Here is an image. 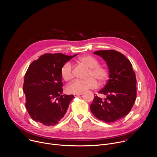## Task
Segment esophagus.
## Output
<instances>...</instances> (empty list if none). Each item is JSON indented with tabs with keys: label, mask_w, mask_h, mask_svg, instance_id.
Instances as JSON below:
<instances>
[{
	"label": "esophagus",
	"mask_w": 157,
	"mask_h": 157,
	"mask_svg": "<svg viewBox=\"0 0 157 157\" xmlns=\"http://www.w3.org/2000/svg\"><path fill=\"white\" fill-rule=\"evenodd\" d=\"M82 94V93H79V94H74V96L75 97H78L79 96H81Z\"/></svg>",
	"instance_id": "1"
}]
</instances>
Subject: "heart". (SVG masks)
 I'll use <instances>...</instances> for the list:
<instances>
[{
    "mask_svg": "<svg viewBox=\"0 0 157 157\" xmlns=\"http://www.w3.org/2000/svg\"><path fill=\"white\" fill-rule=\"evenodd\" d=\"M79 62L82 65L89 68L87 77L86 80H75L70 84L66 87V91L70 94H79L89 89L96 88L98 83L102 84L106 81L108 78V70L104 66L99 65V61L94 57L89 55H85L79 58ZM62 78L66 81L72 79V66L68 62L63 64L61 69Z\"/></svg>",
    "mask_w": 157,
    "mask_h": 157,
    "instance_id": "heart-1",
    "label": "heart"
}]
</instances>
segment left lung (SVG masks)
<instances>
[{"label":"left lung","instance_id":"8db88e82","mask_svg":"<svg viewBox=\"0 0 157 157\" xmlns=\"http://www.w3.org/2000/svg\"><path fill=\"white\" fill-rule=\"evenodd\" d=\"M94 54L101 56L108 67L109 79L99 92L104 100L96 96L90 105L94 116L105 122H114L131 110L137 96V80L130 61L115 50H100Z\"/></svg>","mask_w":157,"mask_h":157}]
</instances>
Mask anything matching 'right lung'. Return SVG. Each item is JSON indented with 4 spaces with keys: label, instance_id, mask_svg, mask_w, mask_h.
Here are the masks:
<instances>
[{
    "label": "right lung",
    "instance_id": "add662e5",
    "mask_svg": "<svg viewBox=\"0 0 157 157\" xmlns=\"http://www.w3.org/2000/svg\"><path fill=\"white\" fill-rule=\"evenodd\" d=\"M78 55L47 53L33 61L25 75V107L32 119L44 125H55L64 117L73 95L62 94L61 69Z\"/></svg>",
    "mask_w": 157,
    "mask_h": 157
}]
</instances>
